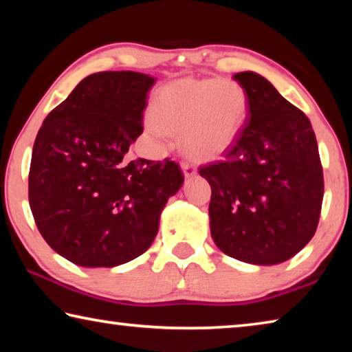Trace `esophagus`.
Masks as SVG:
<instances>
[{
  "instance_id": "obj_1",
  "label": "esophagus",
  "mask_w": 352,
  "mask_h": 352,
  "mask_svg": "<svg viewBox=\"0 0 352 352\" xmlns=\"http://www.w3.org/2000/svg\"><path fill=\"white\" fill-rule=\"evenodd\" d=\"M182 169H183V174L186 178H190L194 177L195 174H197V169H195V166L192 163H188V162H183L182 163Z\"/></svg>"
}]
</instances>
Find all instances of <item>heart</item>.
I'll return each mask as SVG.
<instances>
[{
  "label": "heart",
  "mask_w": 352,
  "mask_h": 352,
  "mask_svg": "<svg viewBox=\"0 0 352 352\" xmlns=\"http://www.w3.org/2000/svg\"><path fill=\"white\" fill-rule=\"evenodd\" d=\"M248 98L236 82L183 79L164 87L153 104L147 130L155 138L183 133L190 157L212 160L234 144L245 124Z\"/></svg>",
  "instance_id": "obj_1"
}]
</instances>
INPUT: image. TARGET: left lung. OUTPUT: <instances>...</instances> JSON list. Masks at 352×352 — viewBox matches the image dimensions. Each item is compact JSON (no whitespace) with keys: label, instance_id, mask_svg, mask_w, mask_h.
Masks as SVG:
<instances>
[{"label":"left lung","instance_id":"left-lung-1","mask_svg":"<svg viewBox=\"0 0 352 352\" xmlns=\"http://www.w3.org/2000/svg\"><path fill=\"white\" fill-rule=\"evenodd\" d=\"M248 98L241 135L223 160L201 166L211 186L210 228L225 254L275 265L317 231L324 182L309 118L253 71L233 76Z\"/></svg>","mask_w":352,"mask_h":352}]
</instances>
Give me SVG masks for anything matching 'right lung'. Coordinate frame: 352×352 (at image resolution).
I'll return each mask as SVG.
<instances>
[{"label": "right lung", "mask_w": 352, "mask_h": 352, "mask_svg": "<svg viewBox=\"0 0 352 352\" xmlns=\"http://www.w3.org/2000/svg\"><path fill=\"white\" fill-rule=\"evenodd\" d=\"M155 77L102 71L77 85L43 121L29 169V205L54 252L82 267H116L152 245L168 199L182 188L180 166L138 158Z\"/></svg>", "instance_id": "add662e5"}]
</instances>
